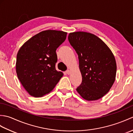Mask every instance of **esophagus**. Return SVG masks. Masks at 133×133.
Listing matches in <instances>:
<instances>
[{"label": "esophagus", "mask_w": 133, "mask_h": 133, "mask_svg": "<svg viewBox=\"0 0 133 133\" xmlns=\"http://www.w3.org/2000/svg\"><path fill=\"white\" fill-rule=\"evenodd\" d=\"M66 73L67 74H68V75H69V74H71V71H70V70H67V71H66Z\"/></svg>", "instance_id": "1"}]
</instances>
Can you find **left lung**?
<instances>
[{"instance_id":"1","label":"left lung","mask_w":133,"mask_h":133,"mask_svg":"<svg viewBox=\"0 0 133 133\" xmlns=\"http://www.w3.org/2000/svg\"><path fill=\"white\" fill-rule=\"evenodd\" d=\"M68 39L78 55L82 77L77 92L89 101L102 98L115 80L117 64L113 54L102 40L91 33L71 32Z\"/></svg>"}]
</instances>
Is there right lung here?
<instances>
[{
    "mask_svg": "<svg viewBox=\"0 0 133 133\" xmlns=\"http://www.w3.org/2000/svg\"><path fill=\"white\" fill-rule=\"evenodd\" d=\"M67 32L45 30L29 39L19 50L16 71L22 86L34 97L49 94L63 73L55 69L56 49L66 40Z\"/></svg>",
    "mask_w": 133,
    "mask_h": 133,
    "instance_id": "right-lung-1",
    "label": "right lung"
}]
</instances>
